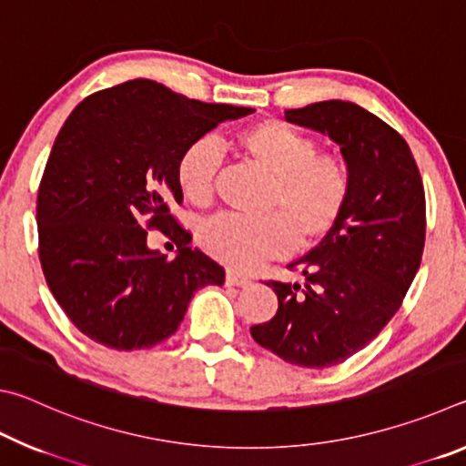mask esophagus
Listing matches in <instances>:
<instances>
[{
	"instance_id": "esophagus-1",
	"label": "esophagus",
	"mask_w": 466,
	"mask_h": 466,
	"mask_svg": "<svg viewBox=\"0 0 466 466\" xmlns=\"http://www.w3.org/2000/svg\"><path fill=\"white\" fill-rule=\"evenodd\" d=\"M226 286L247 288V286H250V279H248V278H242V275L234 273V271H228V273H226Z\"/></svg>"
}]
</instances>
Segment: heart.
I'll list each match as a JSON object with an SVG mask.
<instances>
[{"label": "heart", "instance_id": "obj_1", "mask_svg": "<svg viewBox=\"0 0 466 466\" xmlns=\"http://www.w3.org/2000/svg\"><path fill=\"white\" fill-rule=\"evenodd\" d=\"M236 144L242 154L273 177L267 209L278 211L250 219L222 214L201 230V244L226 267L250 271L267 258L288 255L294 247H312L335 230L350 199L345 164L330 154H319L310 136L275 119L244 127ZM222 149L208 137L195 139L177 160V185L193 205H208L214 197Z\"/></svg>", "mask_w": 466, "mask_h": 466}]
</instances>
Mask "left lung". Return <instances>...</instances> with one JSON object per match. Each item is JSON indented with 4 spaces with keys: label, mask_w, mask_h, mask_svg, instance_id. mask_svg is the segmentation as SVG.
<instances>
[{
    "label": "left lung",
    "mask_w": 466,
    "mask_h": 466,
    "mask_svg": "<svg viewBox=\"0 0 466 466\" xmlns=\"http://www.w3.org/2000/svg\"><path fill=\"white\" fill-rule=\"evenodd\" d=\"M286 121L335 141L350 199L335 230L289 265L304 283H267L279 309L250 335L289 364L330 368L364 350L403 302L425 242L423 183L407 141L356 102H312Z\"/></svg>",
    "instance_id": "1"
}]
</instances>
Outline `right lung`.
I'll list each match as a JSON object with an SVG mask.
<instances>
[{
  "label": "right lung",
  "mask_w": 466,
  "mask_h": 466,
  "mask_svg": "<svg viewBox=\"0 0 466 466\" xmlns=\"http://www.w3.org/2000/svg\"><path fill=\"white\" fill-rule=\"evenodd\" d=\"M255 113L208 105L154 80L84 98L55 139L38 188V257L69 320L110 350L131 351L177 333L197 289L222 286L224 267L170 216L183 203L177 160L219 123ZM146 227L177 242L168 262Z\"/></svg>",
  "instance_id": "add662e5"
}]
</instances>
